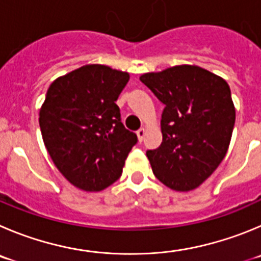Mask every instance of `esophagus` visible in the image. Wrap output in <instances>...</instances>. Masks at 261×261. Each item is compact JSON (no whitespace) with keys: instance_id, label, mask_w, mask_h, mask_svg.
I'll use <instances>...</instances> for the list:
<instances>
[{"instance_id":"34e87169","label":"esophagus","mask_w":261,"mask_h":261,"mask_svg":"<svg viewBox=\"0 0 261 261\" xmlns=\"http://www.w3.org/2000/svg\"><path fill=\"white\" fill-rule=\"evenodd\" d=\"M145 133H147V131H145V128L143 127V128H139L138 131H136V135H138V140L140 143L143 142V139H144V136H145Z\"/></svg>"}]
</instances>
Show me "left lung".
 I'll use <instances>...</instances> for the list:
<instances>
[{"label": "left lung", "mask_w": 261, "mask_h": 261, "mask_svg": "<svg viewBox=\"0 0 261 261\" xmlns=\"http://www.w3.org/2000/svg\"><path fill=\"white\" fill-rule=\"evenodd\" d=\"M140 81L165 104L162 143L147 150L153 174L174 191L196 189L229 147L236 121L229 86L219 75L187 64L145 73Z\"/></svg>", "instance_id": "left-lung-1"}]
</instances>
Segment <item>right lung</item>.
Instances as JSON below:
<instances>
[{
    "instance_id": "1",
    "label": "right lung",
    "mask_w": 261,
    "mask_h": 261,
    "mask_svg": "<svg viewBox=\"0 0 261 261\" xmlns=\"http://www.w3.org/2000/svg\"><path fill=\"white\" fill-rule=\"evenodd\" d=\"M127 72L89 64L50 85L40 109L43 143L63 176L86 192L106 189L122 174L138 142L116 104Z\"/></svg>"
}]
</instances>
